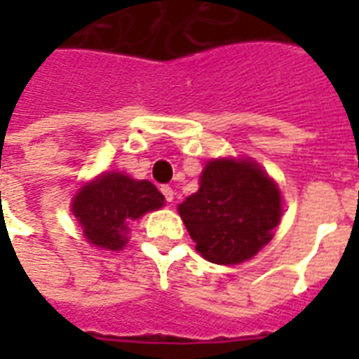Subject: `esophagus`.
I'll return each instance as SVG.
<instances>
[{
	"label": "esophagus",
	"mask_w": 359,
	"mask_h": 359,
	"mask_svg": "<svg viewBox=\"0 0 359 359\" xmlns=\"http://www.w3.org/2000/svg\"><path fill=\"white\" fill-rule=\"evenodd\" d=\"M161 192H163L165 200H167V202H172V198H175V192H172L171 187H161Z\"/></svg>",
	"instance_id": "1"
}]
</instances>
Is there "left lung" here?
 Returning a JSON list of instances; mask_svg holds the SVG:
<instances>
[{
	"label": "left lung",
	"instance_id": "obj_1",
	"mask_svg": "<svg viewBox=\"0 0 359 359\" xmlns=\"http://www.w3.org/2000/svg\"><path fill=\"white\" fill-rule=\"evenodd\" d=\"M196 250L208 262L236 265L273 238L283 215L277 182L252 159H211L198 192L179 203Z\"/></svg>",
	"mask_w": 359,
	"mask_h": 359
}]
</instances>
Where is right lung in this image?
Masks as SVG:
<instances>
[{"instance_id":"right-lung-1","label":"right lung","mask_w":359,"mask_h":359,"mask_svg":"<svg viewBox=\"0 0 359 359\" xmlns=\"http://www.w3.org/2000/svg\"><path fill=\"white\" fill-rule=\"evenodd\" d=\"M163 203V194L149 180H134L125 172L109 171L76 192L71 211L90 244L115 252L125 248L128 226Z\"/></svg>"}]
</instances>
